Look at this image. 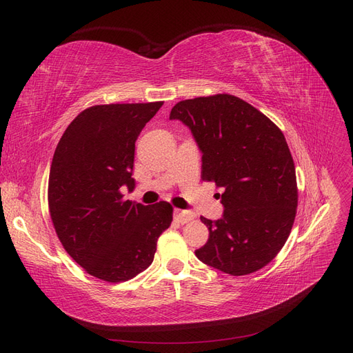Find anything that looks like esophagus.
<instances>
[{
    "mask_svg": "<svg viewBox=\"0 0 353 353\" xmlns=\"http://www.w3.org/2000/svg\"><path fill=\"white\" fill-rule=\"evenodd\" d=\"M175 219L179 222V223H187L190 221L194 219V215L188 210H181V209H175Z\"/></svg>",
    "mask_w": 353,
    "mask_h": 353,
    "instance_id": "34e87169",
    "label": "esophagus"
}]
</instances>
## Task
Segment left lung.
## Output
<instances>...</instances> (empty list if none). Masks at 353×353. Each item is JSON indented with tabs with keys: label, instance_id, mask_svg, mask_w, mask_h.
<instances>
[{
	"label": "left lung",
	"instance_id": "1",
	"mask_svg": "<svg viewBox=\"0 0 353 353\" xmlns=\"http://www.w3.org/2000/svg\"><path fill=\"white\" fill-rule=\"evenodd\" d=\"M203 153L201 179L223 188L222 219L200 216L208 243L196 256L230 275H248L283 249L296 218V169L285 137L270 117L231 94L176 103Z\"/></svg>",
	"mask_w": 353,
	"mask_h": 353
}]
</instances>
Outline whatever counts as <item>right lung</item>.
Instances as JSON below:
<instances>
[{
  "mask_svg": "<svg viewBox=\"0 0 353 353\" xmlns=\"http://www.w3.org/2000/svg\"><path fill=\"white\" fill-rule=\"evenodd\" d=\"M163 101L97 104L61 135L48 178V209L63 248L83 271L122 283L152 265L174 208L125 200L132 190L135 141Z\"/></svg>",
  "mask_w": 353,
  "mask_h": 353,
  "instance_id": "1",
  "label": "right lung"
}]
</instances>
